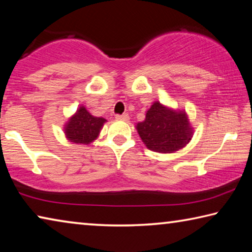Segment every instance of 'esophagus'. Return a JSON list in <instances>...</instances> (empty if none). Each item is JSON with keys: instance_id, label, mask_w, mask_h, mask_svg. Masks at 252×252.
<instances>
[{"instance_id": "1", "label": "esophagus", "mask_w": 252, "mask_h": 252, "mask_svg": "<svg viewBox=\"0 0 252 252\" xmlns=\"http://www.w3.org/2000/svg\"><path fill=\"white\" fill-rule=\"evenodd\" d=\"M117 120H123V121H127L129 120V116H127L126 113H123V114H117L116 116Z\"/></svg>"}]
</instances>
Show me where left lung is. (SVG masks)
<instances>
[{
	"label": "left lung",
	"instance_id": "left-lung-1",
	"mask_svg": "<svg viewBox=\"0 0 252 252\" xmlns=\"http://www.w3.org/2000/svg\"><path fill=\"white\" fill-rule=\"evenodd\" d=\"M140 138L148 149L161 153L178 151L192 136L185 112H177L156 102L149 109L146 120L136 126Z\"/></svg>",
	"mask_w": 252,
	"mask_h": 252
}]
</instances>
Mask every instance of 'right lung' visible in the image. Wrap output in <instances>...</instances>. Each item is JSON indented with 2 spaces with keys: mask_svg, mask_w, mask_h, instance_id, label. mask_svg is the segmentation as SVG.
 <instances>
[{
  "mask_svg": "<svg viewBox=\"0 0 252 252\" xmlns=\"http://www.w3.org/2000/svg\"><path fill=\"white\" fill-rule=\"evenodd\" d=\"M105 121L103 118L91 116L87 109L81 106L65 126V134L71 142L89 144L96 138Z\"/></svg>",
  "mask_w": 252,
  "mask_h": 252,
  "instance_id": "add662e5",
  "label": "right lung"
}]
</instances>
